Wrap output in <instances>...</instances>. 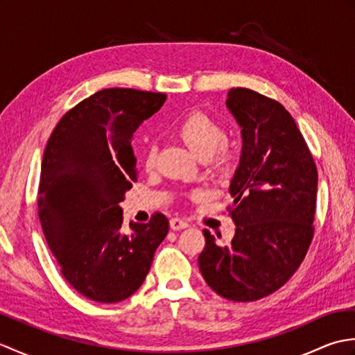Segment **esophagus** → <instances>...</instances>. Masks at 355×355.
<instances>
[{
	"mask_svg": "<svg viewBox=\"0 0 355 355\" xmlns=\"http://www.w3.org/2000/svg\"><path fill=\"white\" fill-rule=\"evenodd\" d=\"M169 225L172 230H182V229L189 227V223L182 220V218H172V220L169 221Z\"/></svg>",
	"mask_w": 355,
	"mask_h": 355,
	"instance_id": "34e87169",
	"label": "esophagus"
}]
</instances>
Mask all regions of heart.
<instances>
[{
	"mask_svg": "<svg viewBox=\"0 0 355 355\" xmlns=\"http://www.w3.org/2000/svg\"><path fill=\"white\" fill-rule=\"evenodd\" d=\"M178 135L201 160L214 157L216 164H224L227 162L229 149L225 145V131L212 117L202 114V112H193L178 126ZM155 157L157 148L149 145L143 155V164L146 169L154 168Z\"/></svg>",
	"mask_w": 355,
	"mask_h": 355,
	"instance_id": "b5f03b06",
	"label": "heart"
}]
</instances>
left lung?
<instances>
[{"mask_svg": "<svg viewBox=\"0 0 355 355\" xmlns=\"http://www.w3.org/2000/svg\"><path fill=\"white\" fill-rule=\"evenodd\" d=\"M225 105L243 137L229 186L236 230L227 245L202 232L206 245L198 266L220 296L252 302L281 288L305 258L314 233L318 169L281 103L248 88H232Z\"/></svg>", "mask_w": 355, "mask_h": 355, "instance_id": "1", "label": "left lung"}]
</instances>
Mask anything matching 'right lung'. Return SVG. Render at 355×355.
I'll use <instances>...</instances> for the list:
<instances>
[{
  "instance_id": "right-lung-1",
  "label": "right lung",
  "mask_w": 355,
  "mask_h": 355,
  "mask_svg": "<svg viewBox=\"0 0 355 355\" xmlns=\"http://www.w3.org/2000/svg\"><path fill=\"white\" fill-rule=\"evenodd\" d=\"M166 94L107 88L59 120L44 150L37 215L62 276L82 296L116 304L140 288L168 235L162 214L122 230L120 202L137 182L134 132Z\"/></svg>"
}]
</instances>
